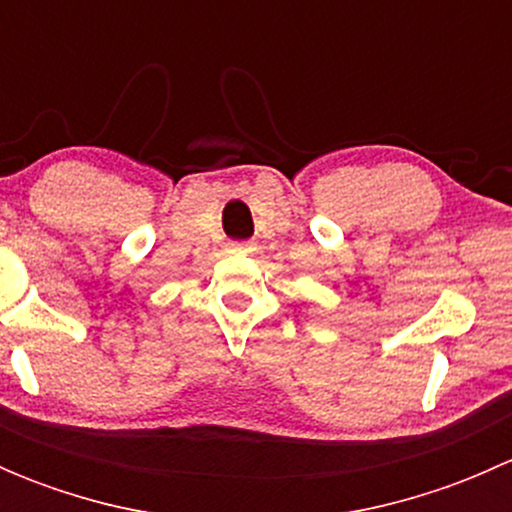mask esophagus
Segmentation results:
<instances>
[{
  "instance_id": "esophagus-1",
  "label": "esophagus",
  "mask_w": 512,
  "mask_h": 512,
  "mask_svg": "<svg viewBox=\"0 0 512 512\" xmlns=\"http://www.w3.org/2000/svg\"><path fill=\"white\" fill-rule=\"evenodd\" d=\"M230 250L232 252H252V250H255V245H252V242H247V240H240V242H230Z\"/></svg>"
}]
</instances>
